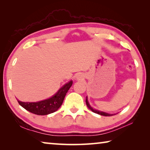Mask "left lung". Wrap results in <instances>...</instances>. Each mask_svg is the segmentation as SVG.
<instances>
[{"mask_svg": "<svg viewBox=\"0 0 150 150\" xmlns=\"http://www.w3.org/2000/svg\"><path fill=\"white\" fill-rule=\"evenodd\" d=\"M86 104H87V107L89 108L91 111H93V112H95V113L98 114V115H102V116H112V115H116V114H108V113L105 112L100 111V110H96V109H94L93 108L91 107V105H89V103H88V100H87V97H86Z\"/></svg>", "mask_w": 150, "mask_h": 150, "instance_id": "obj_1", "label": "left lung"}]
</instances>
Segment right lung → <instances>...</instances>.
Wrapping results in <instances>:
<instances>
[{
	"label": "right lung",
	"mask_w": 150,
	"mask_h": 150,
	"mask_svg": "<svg viewBox=\"0 0 150 150\" xmlns=\"http://www.w3.org/2000/svg\"><path fill=\"white\" fill-rule=\"evenodd\" d=\"M73 84V81H70L69 83L60 88L59 91L54 96L47 99L36 103L22 102L17 99L19 105L22 106L26 110L37 115H47L53 113L58 110L64 100L66 93L69 91Z\"/></svg>",
	"instance_id": "right-lung-1"
}]
</instances>
